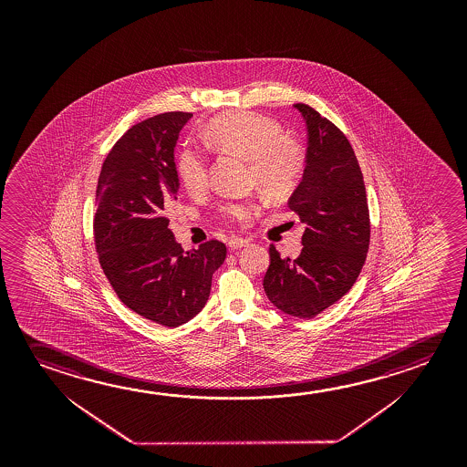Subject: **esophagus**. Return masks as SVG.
<instances>
[{"mask_svg":"<svg viewBox=\"0 0 467 467\" xmlns=\"http://www.w3.org/2000/svg\"><path fill=\"white\" fill-rule=\"evenodd\" d=\"M247 244H249V239H244V237L233 236L228 241V245H230V249H233V251L241 249V247H244Z\"/></svg>","mask_w":467,"mask_h":467,"instance_id":"34e87169","label":"esophagus"}]
</instances>
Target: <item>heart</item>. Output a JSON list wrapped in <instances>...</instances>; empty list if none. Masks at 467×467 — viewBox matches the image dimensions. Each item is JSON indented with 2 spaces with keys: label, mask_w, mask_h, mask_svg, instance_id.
Wrapping results in <instances>:
<instances>
[{
  "label": "heart",
  "mask_w": 467,
  "mask_h": 467,
  "mask_svg": "<svg viewBox=\"0 0 467 467\" xmlns=\"http://www.w3.org/2000/svg\"><path fill=\"white\" fill-rule=\"evenodd\" d=\"M207 145L220 153L249 161L251 179L270 199H283L298 187L305 172V153L282 127L255 112H228L208 123ZM177 176L192 195L207 191V154L185 146L177 156ZM259 213L257 202H228L220 207L226 222L245 223Z\"/></svg>",
  "instance_id": "1"
}]
</instances>
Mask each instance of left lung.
Wrapping results in <instances>:
<instances>
[{"label": "left lung", "instance_id": "left-lung-1", "mask_svg": "<svg viewBox=\"0 0 467 467\" xmlns=\"http://www.w3.org/2000/svg\"><path fill=\"white\" fill-rule=\"evenodd\" d=\"M295 108L306 122V166L288 207L306 230L296 259L270 245L264 290L283 313L311 319L357 282L371 224L363 174L344 131L306 104Z\"/></svg>", "mask_w": 467, "mask_h": 467}]
</instances>
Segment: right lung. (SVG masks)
<instances>
[{
    "instance_id": "right-lung-1",
    "label": "right lung",
    "mask_w": 467,
    "mask_h": 467,
    "mask_svg": "<svg viewBox=\"0 0 467 467\" xmlns=\"http://www.w3.org/2000/svg\"><path fill=\"white\" fill-rule=\"evenodd\" d=\"M191 117L164 112L133 125L109 151L96 189L92 226L104 275L125 306L166 327L203 309L226 259L222 241L185 253L168 228L179 191L174 148Z\"/></svg>"
}]
</instances>
